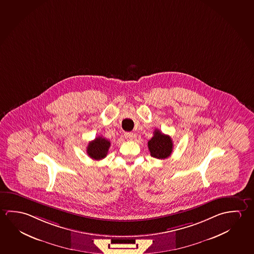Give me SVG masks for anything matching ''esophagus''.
I'll return each mask as SVG.
<instances>
[{
  "instance_id": "34e87169",
  "label": "esophagus",
  "mask_w": 254,
  "mask_h": 254,
  "mask_svg": "<svg viewBox=\"0 0 254 254\" xmlns=\"http://www.w3.org/2000/svg\"><path fill=\"white\" fill-rule=\"evenodd\" d=\"M124 135H125L126 139L128 140V141H132V140L134 139V136H135L134 133H130V132H127Z\"/></svg>"
}]
</instances>
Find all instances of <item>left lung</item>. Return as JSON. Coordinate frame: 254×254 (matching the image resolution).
<instances>
[{"label":"left lung","instance_id":"obj_1","mask_svg":"<svg viewBox=\"0 0 254 254\" xmlns=\"http://www.w3.org/2000/svg\"><path fill=\"white\" fill-rule=\"evenodd\" d=\"M150 156L158 159H165L173 151V141L169 135L164 134L159 130L154 131L153 137L148 141Z\"/></svg>","mask_w":254,"mask_h":254}]
</instances>
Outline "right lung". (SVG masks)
<instances>
[{
  "instance_id": "obj_1",
  "label": "right lung",
  "mask_w": 254,
  "mask_h": 254,
  "mask_svg": "<svg viewBox=\"0 0 254 254\" xmlns=\"http://www.w3.org/2000/svg\"><path fill=\"white\" fill-rule=\"evenodd\" d=\"M110 146L111 141L102 136H98L94 141L88 143L87 148V155L93 159L100 160L106 157Z\"/></svg>"
}]
</instances>
